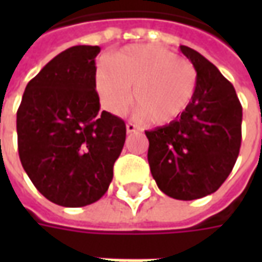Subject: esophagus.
I'll list each match as a JSON object with an SVG mask.
<instances>
[{"label": "esophagus", "mask_w": 262, "mask_h": 262, "mask_svg": "<svg viewBox=\"0 0 262 262\" xmlns=\"http://www.w3.org/2000/svg\"><path fill=\"white\" fill-rule=\"evenodd\" d=\"M140 130V127L136 125V123H133V122H127L126 123V132L127 133H135V132Z\"/></svg>", "instance_id": "obj_1"}]
</instances>
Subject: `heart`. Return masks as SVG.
Instances as JSON below:
<instances>
[{
  "label": "heart",
  "mask_w": 262,
  "mask_h": 262,
  "mask_svg": "<svg viewBox=\"0 0 262 262\" xmlns=\"http://www.w3.org/2000/svg\"><path fill=\"white\" fill-rule=\"evenodd\" d=\"M151 125H167L188 108L196 90V70L188 60L153 45H130L98 66L95 88L109 111L130 101Z\"/></svg>",
  "instance_id": "b5f03b06"
}]
</instances>
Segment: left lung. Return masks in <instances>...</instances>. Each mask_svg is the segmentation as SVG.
<instances>
[{
	"label": "left lung",
	"instance_id": "8db88e82",
	"mask_svg": "<svg viewBox=\"0 0 262 262\" xmlns=\"http://www.w3.org/2000/svg\"><path fill=\"white\" fill-rule=\"evenodd\" d=\"M180 50L196 70V90L181 116L146 132L147 160L165 195L192 201L216 192L236 164L243 108L234 86L209 60L188 46Z\"/></svg>",
	"mask_w": 262,
	"mask_h": 262
}]
</instances>
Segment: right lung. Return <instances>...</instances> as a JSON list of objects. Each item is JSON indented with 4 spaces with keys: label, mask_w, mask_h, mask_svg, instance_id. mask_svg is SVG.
Here are the masks:
<instances>
[{
    "label": "right lung",
    "mask_w": 262,
    "mask_h": 262,
    "mask_svg": "<svg viewBox=\"0 0 262 262\" xmlns=\"http://www.w3.org/2000/svg\"><path fill=\"white\" fill-rule=\"evenodd\" d=\"M99 52L73 46L57 54L28 82L16 112L24 170L43 196L66 208L105 195L125 144V122L99 111Z\"/></svg>",
    "instance_id": "obj_1"
}]
</instances>
